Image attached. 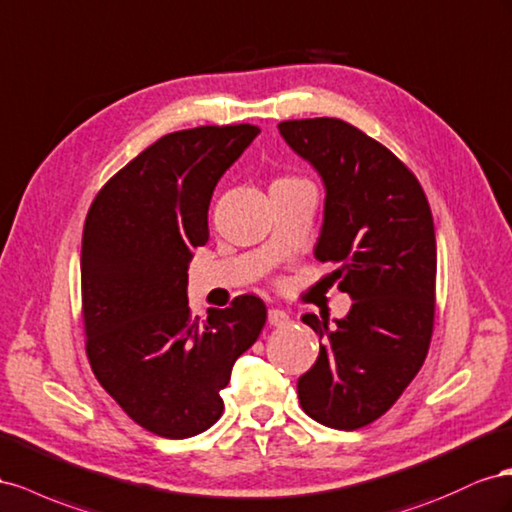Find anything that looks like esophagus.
I'll return each mask as SVG.
<instances>
[{"label": "esophagus", "instance_id": "34e87169", "mask_svg": "<svg viewBox=\"0 0 512 512\" xmlns=\"http://www.w3.org/2000/svg\"><path fill=\"white\" fill-rule=\"evenodd\" d=\"M289 321H291L289 315L285 311H281V309H270L268 311V324L274 326V328H283V326L289 324Z\"/></svg>", "mask_w": 512, "mask_h": 512}]
</instances>
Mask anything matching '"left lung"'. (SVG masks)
<instances>
[{
	"mask_svg": "<svg viewBox=\"0 0 512 512\" xmlns=\"http://www.w3.org/2000/svg\"><path fill=\"white\" fill-rule=\"evenodd\" d=\"M285 143L326 188L319 261L352 298L343 319L306 313L319 356L298 379L302 410L321 425L360 429L386 414L427 358L437 248L416 175L382 143L337 118L279 124Z\"/></svg>",
	"mask_w": 512,
	"mask_h": 512,
	"instance_id": "1",
	"label": "left lung"
}]
</instances>
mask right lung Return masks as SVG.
<instances>
[{
	"label": "right lung",
	"mask_w": 512,
	"mask_h": 512,
	"mask_svg": "<svg viewBox=\"0 0 512 512\" xmlns=\"http://www.w3.org/2000/svg\"><path fill=\"white\" fill-rule=\"evenodd\" d=\"M261 130L199 126L160 137L100 188L81 242L85 349L100 386L137 425L169 440L210 429L233 362L266 324L238 296L199 324L186 298L193 248L210 238L218 180Z\"/></svg>",
	"instance_id": "1"
}]
</instances>
